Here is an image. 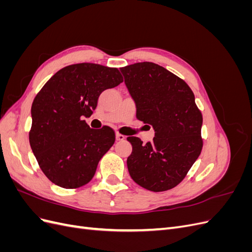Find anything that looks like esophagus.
I'll return each instance as SVG.
<instances>
[{
	"mask_svg": "<svg viewBox=\"0 0 252 252\" xmlns=\"http://www.w3.org/2000/svg\"><path fill=\"white\" fill-rule=\"evenodd\" d=\"M125 138H126V136H125V135H123V134H121V133H117V134H116V139H117V141H124V140H125Z\"/></svg>",
	"mask_w": 252,
	"mask_h": 252,
	"instance_id": "1",
	"label": "esophagus"
}]
</instances>
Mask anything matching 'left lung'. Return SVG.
<instances>
[{
  "instance_id": "1",
  "label": "left lung",
  "mask_w": 252,
  "mask_h": 252,
  "mask_svg": "<svg viewBox=\"0 0 252 252\" xmlns=\"http://www.w3.org/2000/svg\"><path fill=\"white\" fill-rule=\"evenodd\" d=\"M136 118L155 130L154 142L128 136L131 179L150 191H166L185 178L201 155L203 118L192 90L164 67L143 62L121 68Z\"/></svg>"
}]
</instances>
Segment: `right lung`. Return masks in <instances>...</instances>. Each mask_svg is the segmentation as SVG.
Masks as SVG:
<instances>
[{
	"label": "right lung",
	"instance_id": "add662e5",
	"mask_svg": "<svg viewBox=\"0 0 252 252\" xmlns=\"http://www.w3.org/2000/svg\"><path fill=\"white\" fill-rule=\"evenodd\" d=\"M122 82L117 68L82 63L59 70L36 94L29 142L53 184L79 188L94 178L116 135L107 126L91 129L83 119L93 114L103 91Z\"/></svg>",
	"mask_w": 252,
	"mask_h": 252
}]
</instances>
